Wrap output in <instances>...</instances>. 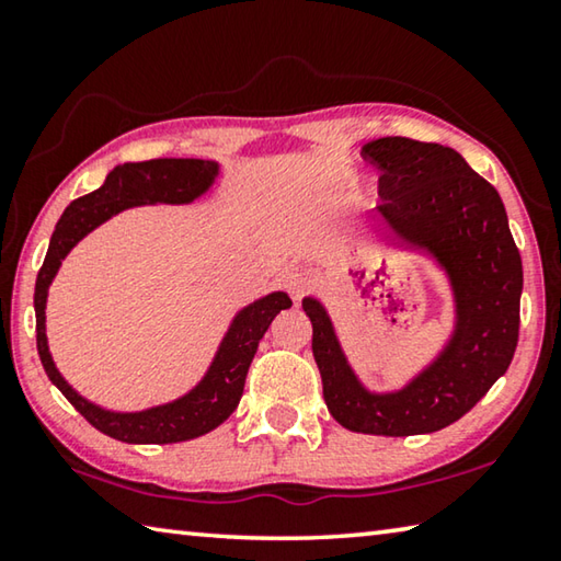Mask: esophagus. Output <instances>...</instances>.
I'll return each mask as SVG.
<instances>
[{
  "instance_id": "esophagus-1",
  "label": "esophagus",
  "mask_w": 561,
  "mask_h": 561,
  "mask_svg": "<svg viewBox=\"0 0 561 561\" xmlns=\"http://www.w3.org/2000/svg\"><path fill=\"white\" fill-rule=\"evenodd\" d=\"M282 287L291 294V299H299L309 289V279L299 267H287L282 272Z\"/></svg>"
}]
</instances>
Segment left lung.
I'll list each match as a JSON object with an SVG mask.
<instances>
[{"label":"left lung","mask_w":561,"mask_h":561,"mask_svg":"<svg viewBox=\"0 0 561 561\" xmlns=\"http://www.w3.org/2000/svg\"><path fill=\"white\" fill-rule=\"evenodd\" d=\"M381 170L368 227L388 242L428 254L448 277L455 327L448 344L398 391L358 381L324 304L304 297L311 351L329 413L354 433H435L462 417L507 371L519 336L522 260L497 190L448 146L386 136L360 150Z\"/></svg>","instance_id":"obj_1"}]
</instances>
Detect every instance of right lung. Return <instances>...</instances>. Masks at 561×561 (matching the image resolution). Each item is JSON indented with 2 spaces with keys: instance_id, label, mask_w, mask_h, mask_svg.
Instances as JSON below:
<instances>
[{
  "instance_id": "right-lung-1",
  "label": "right lung",
  "mask_w": 561,
  "mask_h": 561,
  "mask_svg": "<svg viewBox=\"0 0 561 561\" xmlns=\"http://www.w3.org/2000/svg\"><path fill=\"white\" fill-rule=\"evenodd\" d=\"M217 173H220V165L215 160L201 158H158L144 160V163H123L111 170L106 183L99 190L66 207L61 220L56 222L49 252H46L34 287L36 348H39L42 366L49 381L93 428L108 438L136 445H165L201 438V435L215 431L240 403L244 378L264 331L270 329L272 319L282 309L291 307V299L284 291H272L267 297L247 304L244 309L237 311L201 383L175 401L146 408V411H106L76 393L56 368L49 344H46V297H49V287L66 254L99 225L128 207L158 203L187 205L197 201L213 187Z\"/></svg>"
}]
</instances>
